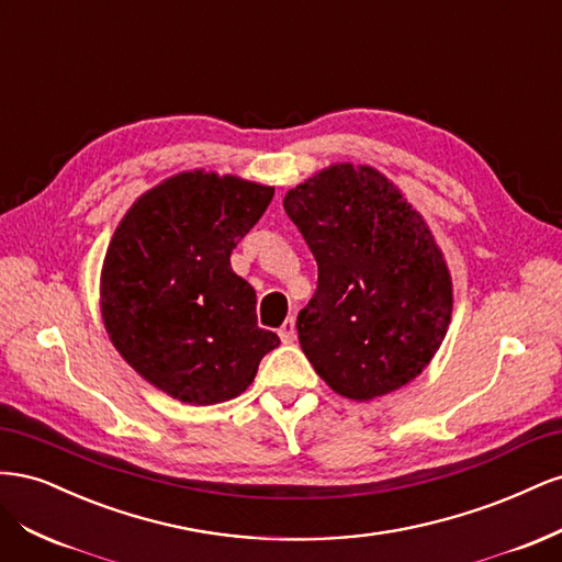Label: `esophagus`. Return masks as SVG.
Instances as JSON below:
<instances>
[{"mask_svg":"<svg viewBox=\"0 0 562 562\" xmlns=\"http://www.w3.org/2000/svg\"><path fill=\"white\" fill-rule=\"evenodd\" d=\"M279 335H281V342H285V345H291V342H295V337H297V330H295V321L293 318H288L283 326L279 328Z\"/></svg>","mask_w":562,"mask_h":562,"instance_id":"esophagus-1","label":"esophagus"}]
</instances>
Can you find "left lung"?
Instances as JSON below:
<instances>
[{
  "label": "left lung",
  "mask_w": 562,
  "mask_h": 562,
  "mask_svg": "<svg viewBox=\"0 0 562 562\" xmlns=\"http://www.w3.org/2000/svg\"><path fill=\"white\" fill-rule=\"evenodd\" d=\"M283 209L318 265L297 314L304 356L335 394L372 401L429 366L452 316V279L431 229L372 166L333 164Z\"/></svg>",
  "instance_id": "8db88e82"
}]
</instances>
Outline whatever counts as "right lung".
I'll use <instances>...</instances> for the list:
<instances>
[{
    "label": "right lung",
    "mask_w": 562,
    "mask_h": 562,
    "mask_svg": "<svg viewBox=\"0 0 562 562\" xmlns=\"http://www.w3.org/2000/svg\"><path fill=\"white\" fill-rule=\"evenodd\" d=\"M271 196L269 184L196 168L151 187L114 229L100 314L114 349L164 394L190 405L236 398L281 345L258 328L252 285L229 265Z\"/></svg>",
    "instance_id": "right-lung-1"
}]
</instances>
